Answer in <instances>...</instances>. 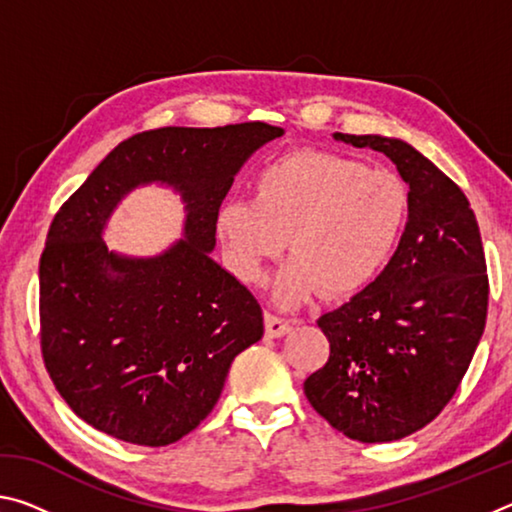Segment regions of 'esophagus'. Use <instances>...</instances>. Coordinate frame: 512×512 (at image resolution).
Returning <instances> with one entry per match:
<instances>
[{"mask_svg":"<svg viewBox=\"0 0 512 512\" xmlns=\"http://www.w3.org/2000/svg\"><path fill=\"white\" fill-rule=\"evenodd\" d=\"M264 325H266V336H268V339H277V336H284L291 329V323H289L287 318H280V316H275V314H266Z\"/></svg>","mask_w":512,"mask_h":512,"instance_id":"obj_1","label":"esophagus"}]
</instances>
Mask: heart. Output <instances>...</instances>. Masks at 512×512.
Masks as SVG:
<instances>
[{
    "label": "heart",
    "instance_id": "obj_1",
    "mask_svg": "<svg viewBox=\"0 0 512 512\" xmlns=\"http://www.w3.org/2000/svg\"><path fill=\"white\" fill-rule=\"evenodd\" d=\"M409 214L400 178L348 155L300 149L277 155L250 180V201L216 212V237L244 282H262L289 241V262L273 280V298L298 307L316 298H348L375 280L393 255Z\"/></svg>",
    "mask_w": 512,
    "mask_h": 512
}]
</instances>
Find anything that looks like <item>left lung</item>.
I'll list each match as a JSON object with an SVG mask.
<instances>
[{
  "label": "left lung",
  "mask_w": 512,
  "mask_h": 512,
  "mask_svg": "<svg viewBox=\"0 0 512 512\" xmlns=\"http://www.w3.org/2000/svg\"><path fill=\"white\" fill-rule=\"evenodd\" d=\"M334 140L384 153L409 185V221L375 282L318 318L329 359L305 381L309 404L359 443H391L452 400L488 316V268L476 216L454 180L411 144Z\"/></svg>",
  "instance_id": "left-lung-1"
}]
</instances>
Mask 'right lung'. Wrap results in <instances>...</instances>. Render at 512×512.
Returning a JSON list of instances; mask_svg holds the SVG:
<instances>
[{"label":"right lung","instance_id":"1","mask_svg":"<svg viewBox=\"0 0 512 512\" xmlns=\"http://www.w3.org/2000/svg\"><path fill=\"white\" fill-rule=\"evenodd\" d=\"M282 133L264 121L137 133L54 216L40 257V348L56 391L90 427L133 445L176 443L219 402L237 354L264 336L259 302L210 253L237 171ZM149 182L184 196L186 239L155 258L108 251L109 214Z\"/></svg>","mask_w":512,"mask_h":512}]
</instances>
